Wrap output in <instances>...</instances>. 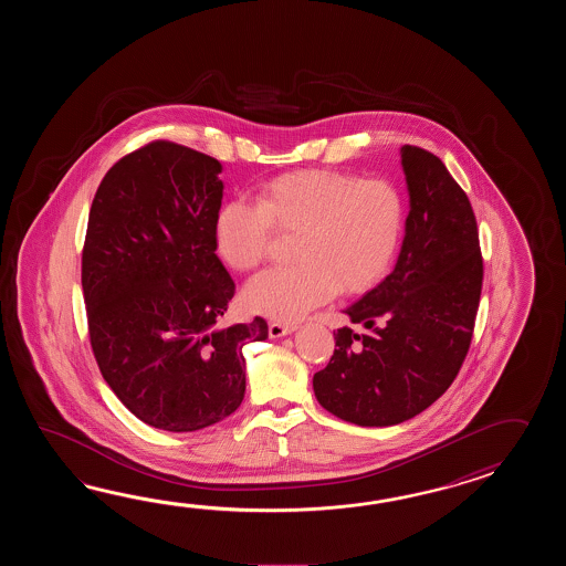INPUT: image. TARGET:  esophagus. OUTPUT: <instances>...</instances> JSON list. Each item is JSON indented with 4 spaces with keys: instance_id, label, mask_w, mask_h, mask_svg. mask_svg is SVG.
<instances>
[{
    "instance_id": "obj_1",
    "label": "esophagus",
    "mask_w": 566,
    "mask_h": 566,
    "mask_svg": "<svg viewBox=\"0 0 566 566\" xmlns=\"http://www.w3.org/2000/svg\"><path fill=\"white\" fill-rule=\"evenodd\" d=\"M297 329V325L295 324H279V322H273V324L269 325V336L271 337H283L289 336V334H293Z\"/></svg>"
}]
</instances>
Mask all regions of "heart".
<instances>
[{"mask_svg": "<svg viewBox=\"0 0 566 566\" xmlns=\"http://www.w3.org/2000/svg\"><path fill=\"white\" fill-rule=\"evenodd\" d=\"M405 196L392 181L334 169H300L265 181L256 206L227 202L214 218V247L230 269L251 271L275 230L297 234V265L265 271L244 287L254 313L297 322L336 293L361 295L395 265L405 234Z\"/></svg>", "mask_w": 566, "mask_h": 566, "instance_id": "obj_1", "label": "heart"}]
</instances>
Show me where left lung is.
I'll return each mask as SVG.
<instances>
[{"instance_id": "obj_1", "label": "left lung", "mask_w": 566, "mask_h": 566, "mask_svg": "<svg viewBox=\"0 0 566 566\" xmlns=\"http://www.w3.org/2000/svg\"><path fill=\"white\" fill-rule=\"evenodd\" d=\"M409 217L397 265L344 313L336 349L313 376L317 402L342 421L390 427L431 407L455 380L480 305L478 224L439 157L400 147Z\"/></svg>"}]
</instances>
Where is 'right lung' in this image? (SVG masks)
Returning a JSON list of instances; mask_svg holds the SVG:
<instances>
[{"label": "right lung", "mask_w": 566, "mask_h": 566, "mask_svg": "<svg viewBox=\"0 0 566 566\" xmlns=\"http://www.w3.org/2000/svg\"><path fill=\"white\" fill-rule=\"evenodd\" d=\"M220 161L154 142L101 181L83 249L88 336L105 382L149 427L188 433L227 419L247 388L242 346L263 317L220 325L234 281L214 247Z\"/></svg>", "instance_id": "add662e5"}]
</instances>
